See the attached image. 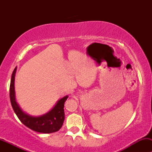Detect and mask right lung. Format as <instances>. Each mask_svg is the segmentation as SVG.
I'll use <instances>...</instances> for the list:
<instances>
[{
    "label": "right lung",
    "instance_id": "right-lung-1",
    "mask_svg": "<svg viewBox=\"0 0 152 152\" xmlns=\"http://www.w3.org/2000/svg\"><path fill=\"white\" fill-rule=\"evenodd\" d=\"M16 70L17 67H15L12 75L10 88V97L12 108L19 120L26 126L37 132L48 134V133H53L59 131L65 120L64 104L68 96H66L59 99L52 110L42 115L37 116V117L29 115L21 110L15 99V77Z\"/></svg>",
    "mask_w": 152,
    "mask_h": 152
}]
</instances>
